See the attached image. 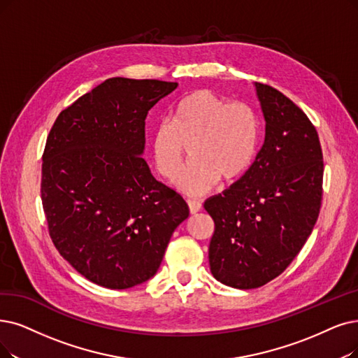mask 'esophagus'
<instances>
[{
    "mask_svg": "<svg viewBox=\"0 0 358 358\" xmlns=\"http://www.w3.org/2000/svg\"><path fill=\"white\" fill-rule=\"evenodd\" d=\"M188 207H189V213L195 214L201 210V203L196 201V199H188Z\"/></svg>",
    "mask_w": 358,
    "mask_h": 358,
    "instance_id": "34e87169",
    "label": "esophagus"
}]
</instances>
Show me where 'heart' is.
Returning a JSON list of instances; mask_svg holds the SVG:
<instances>
[{
	"label": "heart",
	"mask_w": 358,
	"mask_h": 358,
	"mask_svg": "<svg viewBox=\"0 0 358 358\" xmlns=\"http://www.w3.org/2000/svg\"><path fill=\"white\" fill-rule=\"evenodd\" d=\"M260 123L244 103H226L208 90H196L180 98L169 122L155 126L151 157L155 170L167 180L175 179L185 148L191 162L182 170L176 187L188 195H201L222 178H241L254 162L259 148Z\"/></svg>",
	"instance_id": "obj_1"
}]
</instances>
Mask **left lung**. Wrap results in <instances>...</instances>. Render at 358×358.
Returning a JSON list of instances; mask_svg holds the SVG:
<instances>
[{"label": "left lung", "instance_id": "8db88e82", "mask_svg": "<svg viewBox=\"0 0 358 358\" xmlns=\"http://www.w3.org/2000/svg\"><path fill=\"white\" fill-rule=\"evenodd\" d=\"M266 122L254 163L204 208L214 220L211 275L227 287L259 288L287 268L319 217L323 154L316 127L288 96L254 83Z\"/></svg>", "mask_w": 358, "mask_h": 358}]
</instances>
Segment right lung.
<instances>
[{"instance_id": "right-lung-1", "label": "right lung", "mask_w": 358, "mask_h": 358, "mask_svg": "<svg viewBox=\"0 0 358 358\" xmlns=\"http://www.w3.org/2000/svg\"><path fill=\"white\" fill-rule=\"evenodd\" d=\"M176 82L111 78L63 110L42 155L41 195L50 236L88 280L127 289L159 270L185 199L147 162L148 111Z\"/></svg>"}]
</instances>
